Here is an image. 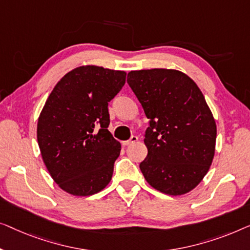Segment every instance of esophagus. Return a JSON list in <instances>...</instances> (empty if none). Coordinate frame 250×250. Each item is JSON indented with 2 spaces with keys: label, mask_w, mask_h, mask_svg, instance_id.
Instances as JSON below:
<instances>
[{
  "label": "esophagus",
  "mask_w": 250,
  "mask_h": 250,
  "mask_svg": "<svg viewBox=\"0 0 250 250\" xmlns=\"http://www.w3.org/2000/svg\"><path fill=\"white\" fill-rule=\"evenodd\" d=\"M137 140H138V137H137V136H131V137H130L129 140H125V142H124L122 144H124L125 146H128V145H131V144H133V143H136Z\"/></svg>",
  "instance_id": "obj_1"
}]
</instances>
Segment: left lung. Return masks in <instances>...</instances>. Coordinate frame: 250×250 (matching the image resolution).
Masks as SVG:
<instances>
[{
  "label": "left lung",
  "instance_id": "left-lung-1",
  "mask_svg": "<svg viewBox=\"0 0 250 250\" xmlns=\"http://www.w3.org/2000/svg\"><path fill=\"white\" fill-rule=\"evenodd\" d=\"M126 82L149 119L144 139L148 154L139 165L144 177L163 194H187L208 172L215 153L216 124L205 97L178 70L130 71Z\"/></svg>",
  "mask_w": 250,
  "mask_h": 250
}]
</instances>
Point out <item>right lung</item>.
<instances>
[{"instance_id":"right-lung-1","label":"right lung","mask_w":250,"mask_h":250,"mask_svg":"<svg viewBox=\"0 0 250 250\" xmlns=\"http://www.w3.org/2000/svg\"><path fill=\"white\" fill-rule=\"evenodd\" d=\"M125 71L83 65L56 83L42 110L37 142L51 177L73 196H90L111 181L121 145L107 130L108 102Z\"/></svg>"}]
</instances>
